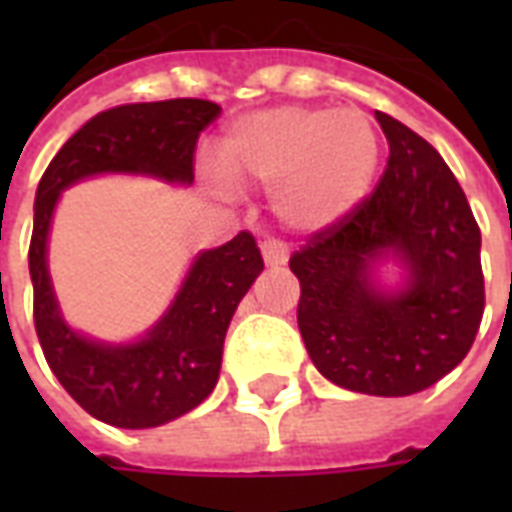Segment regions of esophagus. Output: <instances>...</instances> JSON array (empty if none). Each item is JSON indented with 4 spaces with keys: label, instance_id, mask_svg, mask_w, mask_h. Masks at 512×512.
Returning a JSON list of instances; mask_svg holds the SVG:
<instances>
[{
    "label": "esophagus",
    "instance_id": "1",
    "mask_svg": "<svg viewBox=\"0 0 512 512\" xmlns=\"http://www.w3.org/2000/svg\"><path fill=\"white\" fill-rule=\"evenodd\" d=\"M260 252H263L266 266H285V263H288V249H285V244L277 241V238H266V241L260 244Z\"/></svg>",
    "mask_w": 512,
    "mask_h": 512
}]
</instances>
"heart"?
<instances>
[{
	"mask_svg": "<svg viewBox=\"0 0 512 512\" xmlns=\"http://www.w3.org/2000/svg\"><path fill=\"white\" fill-rule=\"evenodd\" d=\"M216 161L233 186H274L279 222L315 235L365 200L381 164V136L359 109L277 106L227 128Z\"/></svg>",
	"mask_w": 512,
	"mask_h": 512,
	"instance_id": "obj_1",
	"label": "heart"
}]
</instances>
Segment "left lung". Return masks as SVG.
<instances>
[{
    "mask_svg": "<svg viewBox=\"0 0 512 512\" xmlns=\"http://www.w3.org/2000/svg\"><path fill=\"white\" fill-rule=\"evenodd\" d=\"M389 142L373 194L290 257L299 332L332 384L378 397L414 395L469 354L485 307L480 227L439 150L376 112ZM395 256L407 282L384 291L375 266Z\"/></svg>",
    "mask_w": 512,
    "mask_h": 512,
    "instance_id": "1",
    "label": "left lung"
}]
</instances>
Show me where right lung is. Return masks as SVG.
I'll use <instances>...</instances> for the list:
<instances>
[{"label": "right lung", "mask_w": 512, "mask_h": 512, "mask_svg": "<svg viewBox=\"0 0 512 512\" xmlns=\"http://www.w3.org/2000/svg\"><path fill=\"white\" fill-rule=\"evenodd\" d=\"M219 104L172 98L126 104L87 120L60 147L35 194L29 277L35 288V332L65 392L115 428H156L183 417L219 381L227 326L238 301L263 271L252 233L197 255L178 296L150 332L128 345H109L73 332L62 321L46 266V244L60 191L101 172L153 175L167 183L194 180V150Z\"/></svg>", "instance_id": "add662e5"}]
</instances>
